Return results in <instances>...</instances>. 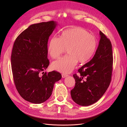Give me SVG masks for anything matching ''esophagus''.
Listing matches in <instances>:
<instances>
[{
  "label": "esophagus",
  "mask_w": 127,
  "mask_h": 127,
  "mask_svg": "<svg viewBox=\"0 0 127 127\" xmlns=\"http://www.w3.org/2000/svg\"><path fill=\"white\" fill-rule=\"evenodd\" d=\"M68 76V75H66V74H62V77L63 78H65V77H67Z\"/></svg>",
  "instance_id": "obj_1"
}]
</instances>
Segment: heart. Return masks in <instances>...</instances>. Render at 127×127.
I'll use <instances>...</instances> for the list:
<instances>
[{
  "label": "heart",
  "mask_w": 127,
  "mask_h": 127,
  "mask_svg": "<svg viewBox=\"0 0 127 127\" xmlns=\"http://www.w3.org/2000/svg\"><path fill=\"white\" fill-rule=\"evenodd\" d=\"M97 47L96 37L81 28H70L64 30L60 37L53 36L50 40L48 52L52 59H57L66 51V55L53 62V69L63 73H69L77 62H86L93 56Z\"/></svg>",
  "instance_id": "1"
}]
</instances>
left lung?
<instances>
[{"mask_svg": "<svg viewBox=\"0 0 127 127\" xmlns=\"http://www.w3.org/2000/svg\"><path fill=\"white\" fill-rule=\"evenodd\" d=\"M98 48L93 58L79 68V75H73L75 86L70 91L76 103L88 106L101 98L109 87L112 72V44L109 39L99 31Z\"/></svg>", "mask_w": 127, "mask_h": 127, "instance_id": "8db88e82", "label": "left lung"}]
</instances>
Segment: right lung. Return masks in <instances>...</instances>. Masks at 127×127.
<instances>
[{
    "instance_id": "obj_1",
    "label": "right lung",
    "mask_w": 127,
    "mask_h": 127,
    "mask_svg": "<svg viewBox=\"0 0 127 127\" xmlns=\"http://www.w3.org/2000/svg\"><path fill=\"white\" fill-rule=\"evenodd\" d=\"M57 25L53 21L31 25L14 43L11 55L14 82L22 97L31 103L47 101L54 84L62 77L56 71L43 72L49 64L48 39Z\"/></svg>"
}]
</instances>
